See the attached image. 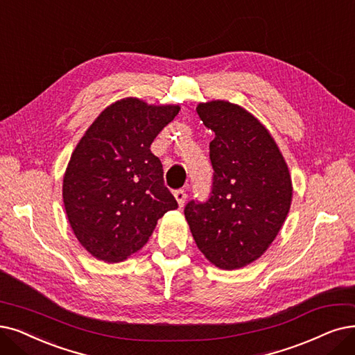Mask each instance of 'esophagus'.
Returning <instances> with one entry per match:
<instances>
[{
    "label": "esophagus",
    "mask_w": 355,
    "mask_h": 355,
    "mask_svg": "<svg viewBox=\"0 0 355 355\" xmlns=\"http://www.w3.org/2000/svg\"><path fill=\"white\" fill-rule=\"evenodd\" d=\"M175 198H176V201H178V204H179V207L182 208L183 205H185V201H187V192L185 191H182V189H179V191H175Z\"/></svg>",
    "instance_id": "esophagus-1"
}]
</instances>
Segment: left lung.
Segmentation results:
<instances>
[{"label": "left lung", "instance_id": "obj_1", "mask_svg": "<svg viewBox=\"0 0 355 355\" xmlns=\"http://www.w3.org/2000/svg\"><path fill=\"white\" fill-rule=\"evenodd\" d=\"M196 112L216 134L214 179L209 200L191 201L185 217L204 257L233 271L259 259L275 240L290 211L291 176L271 132L245 107L211 101Z\"/></svg>", "mask_w": 355, "mask_h": 355}]
</instances>
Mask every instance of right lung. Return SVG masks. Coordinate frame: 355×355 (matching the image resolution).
Instances as JSON below:
<instances>
[{"label": "right lung", "instance_id": "obj_1", "mask_svg": "<svg viewBox=\"0 0 355 355\" xmlns=\"http://www.w3.org/2000/svg\"><path fill=\"white\" fill-rule=\"evenodd\" d=\"M180 110L125 97L105 107L76 146L62 180L71 229L92 257L122 262L178 208L150 146Z\"/></svg>", "mask_w": 355, "mask_h": 355}]
</instances>
